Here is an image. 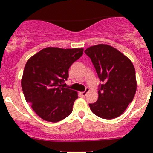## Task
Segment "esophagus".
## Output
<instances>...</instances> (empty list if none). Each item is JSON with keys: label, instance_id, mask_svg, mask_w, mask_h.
Listing matches in <instances>:
<instances>
[{"label": "esophagus", "instance_id": "34e87169", "mask_svg": "<svg viewBox=\"0 0 153 153\" xmlns=\"http://www.w3.org/2000/svg\"><path fill=\"white\" fill-rule=\"evenodd\" d=\"M89 91H90V89H89L88 88H85V91H83V92L81 93V95H82V96H86V94H88V93L89 92Z\"/></svg>", "mask_w": 153, "mask_h": 153}]
</instances>
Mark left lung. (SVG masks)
<instances>
[{
  "label": "left lung",
  "instance_id": "8db88e82",
  "mask_svg": "<svg viewBox=\"0 0 153 153\" xmlns=\"http://www.w3.org/2000/svg\"><path fill=\"white\" fill-rule=\"evenodd\" d=\"M85 53L91 58L102 82L99 85L98 100L89 103L91 110L101 118H117L124 113L134 97V67L130 59L109 45H95L87 48Z\"/></svg>",
  "mask_w": 153,
  "mask_h": 153
}]
</instances>
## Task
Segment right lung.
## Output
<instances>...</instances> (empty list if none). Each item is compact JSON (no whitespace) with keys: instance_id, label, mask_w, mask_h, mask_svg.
<instances>
[{"instance_id":"obj_1","label":"right lung","mask_w":153,"mask_h":153,"mask_svg":"<svg viewBox=\"0 0 153 153\" xmlns=\"http://www.w3.org/2000/svg\"><path fill=\"white\" fill-rule=\"evenodd\" d=\"M83 54L82 48L47 47L26 63L22 88L26 102L44 120L57 122L72 113L78 93L62 86L68 70Z\"/></svg>"}]
</instances>
